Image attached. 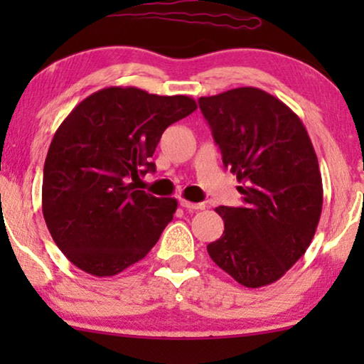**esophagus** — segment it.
Wrapping results in <instances>:
<instances>
[{"label": "esophagus", "mask_w": 364, "mask_h": 364, "mask_svg": "<svg viewBox=\"0 0 364 364\" xmlns=\"http://www.w3.org/2000/svg\"><path fill=\"white\" fill-rule=\"evenodd\" d=\"M181 205L186 208V210H203V208H205V203H193L183 200V198H181Z\"/></svg>", "instance_id": "esophagus-1"}]
</instances>
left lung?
<instances>
[{"label": "left lung", "instance_id": "8db88e82", "mask_svg": "<svg viewBox=\"0 0 364 364\" xmlns=\"http://www.w3.org/2000/svg\"><path fill=\"white\" fill-rule=\"evenodd\" d=\"M198 104L243 196V207L215 208L225 230L207 252L240 285H270L306 252L320 222L323 183L310 136L287 104L258 87Z\"/></svg>", "mask_w": 364, "mask_h": 364}]
</instances>
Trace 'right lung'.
Listing matches in <instances>:
<instances>
[{"label":"right lung","instance_id":"1","mask_svg":"<svg viewBox=\"0 0 364 364\" xmlns=\"http://www.w3.org/2000/svg\"><path fill=\"white\" fill-rule=\"evenodd\" d=\"M197 109L188 96L106 87L79 102L49 146L43 215L68 260L112 277L142 260L177 210L176 198L136 191L162 132Z\"/></svg>","mask_w":364,"mask_h":364}]
</instances>
